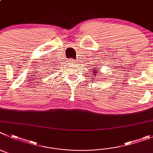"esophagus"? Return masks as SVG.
<instances>
[{
	"label": "esophagus",
	"mask_w": 153,
	"mask_h": 153,
	"mask_svg": "<svg viewBox=\"0 0 153 153\" xmlns=\"http://www.w3.org/2000/svg\"><path fill=\"white\" fill-rule=\"evenodd\" d=\"M69 62H71V63H75V62H76V60H75V59H70Z\"/></svg>",
	"instance_id": "esophagus-1"
}]
</instances>
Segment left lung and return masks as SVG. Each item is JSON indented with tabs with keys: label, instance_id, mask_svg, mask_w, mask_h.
Instances as JSON below:
<instances>
[{
	"label": "left lung",
	"instance_id": "left-lung-1",
	"mask_svg": "<svg viewBox=\"0 0 153 153\" xmlns=\"http://www.w3.org/2000/svg\"><path fill=\"white\" fill-rule=\"evenodd\" d=\"M94 75H95V73H98L99 71H97V70H94Z\"/></svg>",
	"mask_w": 153,
	"mask_h": 153
}]
</instances>
